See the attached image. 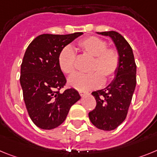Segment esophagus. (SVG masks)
<instances>
[{
  "label": "esophagus",
  "mask_w": 157,
  "mask_h": 157,
  "mask_svg": "<svg viewBox=\"0 0 157 157\" xmlns=\"http://www.w3.org/2000/svg\"><path fill=\"white\" fill-rule=\"evenodd\" d=\"M79 94H80V95H81V96H83V95L86 94V92H81V91H80V92H79Z\"/></svg>",
  "instance_id": "1"
}]
</instances>
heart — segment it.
Segmentation results:
<instances>
[{
  "mask_svg": "<svg viewBox=\"0 0 157 157\" xmlns=\"http://www.w3.org/2000/svg\"><path fill=\"white\" fill-rule=\"evenodd\" d=\"M78 47L84 54L93 58L90 75L74 74L68 80L70 87L80 91H88L101 87L104 82L112 80L118 72L120 57L118 50L108 47L104 39L89 36L80 40ZM60 69L65 74L74 73L76 54L71 47H65L58 56ZM95 73H94V72Z\"/></svg>",
  "mask_w": 157,
  "mask_h": 157,
  "instance_id": "b5f03b06",
  "label": "heart"
}]
</instances>
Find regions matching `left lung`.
Returning a JSON list of instances; mask_svg holds the SVG:
<instances>
[{"label": "left lung", "mask_w": 157, "mask_h": 157, "mask_svg": "<svg viewBox=\"0 0 157 157\" xmlns=\"http://www.w3.org/2000/svg\"><path fill=\"white\" fill-rule=\"evenodd\" d=\"M98 34L112 39L119 54L120 64L112 82L104 89L92 93L96 106L88 116L95 127L110 131L126 119L137 83V65L131 46L122 35L114 31Z\"/></svg>", "instance_id": "obj_1"}]
</instances>
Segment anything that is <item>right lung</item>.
<instances>
[{
    "mask_svg": "<svg viewBox=\"0 0 157 157\" xmlns=\"http://www.w3.org/2000/svg\"><path fill=\"white\" fill-rule=\"evenodd\" d=\"M82 34H43L26 50L20 69V84L30 118L41 129L60 126L70 107L80 99L74 88L60 92L66 79L60 69L58 56L65 46Z\"/></svg>",
    "mask_w": 157,
    "mask_h": 157,
    "instance_id": "add662e5",
    "label": "right lung"
}]
</instances>
